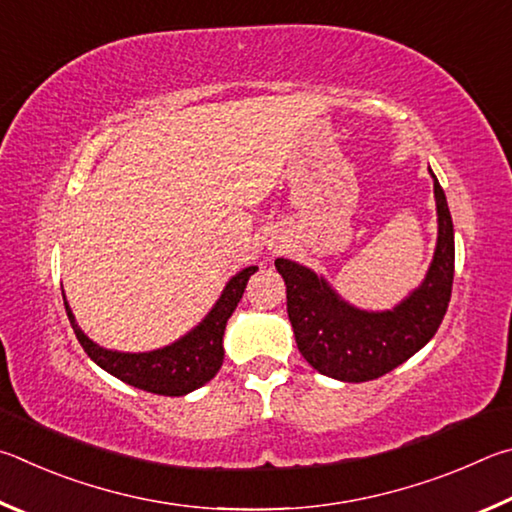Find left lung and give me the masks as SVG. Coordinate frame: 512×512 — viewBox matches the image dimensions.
Listing matches in <instances>:
<instances>
[{
    "instance_id": "obj_1",
    "label": "left lung",
    "mask_w": 512,
    "mask_h": 512,
    "mask_svg": "<svg viewBox=\"0 0 512 512\" xmlns=\"http://www.w3.org/2000/svg\"><path fill=\"white\" fill-rule=\"evenodd\" d=\"M434 179L438 236L423 283L391 310H364L348 303L326 281L290 258L274 265L288 288V317L306 362L342 382L380 378L416 355L436 335L454 281V227L441 184Z\"/></svg>"
}]
</instances>
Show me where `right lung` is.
Wrapping results in <instances>:
<instances>
[{
  "mask_svg": "<svg viewBox=\"0 0 512 512\" xmlns=\"http://www.w3.org/2000/svg\"><path fill=\"white\" fill-rule=\"evenodd\" d=\"M254 272H258L256 265L233 274L229 283L224 285L220 299L213 303V308L206 312L200 324L179 337L177 342L146 353H123L98 346L76 324L65 292H62V301H65L67 317L80 346L85 348L89 360L96 362L103 371L134 389L157 393V396H186V393L204 387L220 371L224 362V328H227V321L236 310L249 276Z\"/></svg>",
  "mask_w": 512,
  "mask_h": 512,
  "instance_id": "right-lung-1",
  "label": "right lung"
}]
</instances>
